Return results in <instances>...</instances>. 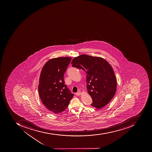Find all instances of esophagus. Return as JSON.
Wrapping results in <instances>:
<instances>
[{"label": "esophagus", "mask_w": 152, "mask_h": 152, "mask_svg": "<svg viewBox=\"0 0 152 152\" xmlns=\"http://www.w3.org/2000/svg\"><path fill=\"white\" fill-rule=\"evenodd\" d=\"M81 94H82V93H81V92H79L77 93L76 94V95H77V96H79V95H80Z\"/></svg>", "instance_id": "34e87169"}]
</instances>
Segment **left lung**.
<instances>
[{
    "mask_svg": "<svg viewBox=\"0 0 152 152\" xmlns=\"http://www.w3.org/2000/svg\"><path fill=\"white\" fill-rule=\"evenodd\" d=\"M72 67L86 73L88 93L92 97V107L100 109L109 103L117 90V80L113 69L106 59L100 57L82 54L71 62Z\"/></svg>",
    "mask_w": 152,
    "mask_h": 152,
    "instance_id": "obj_1",
    "label": "left lung"
}]
</instances>
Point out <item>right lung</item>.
I'll return each instance as SVG.
<instances>
[{
  "mask_svg": "<svg viewBox=\"0 0 152 152\" xmlns=\"http://www.w3.org/2000/svg\"><path fill=\"white\" fill-rule=\"evenodd\" d=\"M71 57L52 58L46 62L40 72L38 87L42 103L51 113H60L68 107L74 96L65 85L64 75Z\"/></svg>",
  "mask_w": 152,
  "mask_h": 152,
  "instance_id": "add662e5",
  "label": "right lung"
}]
</instances>
